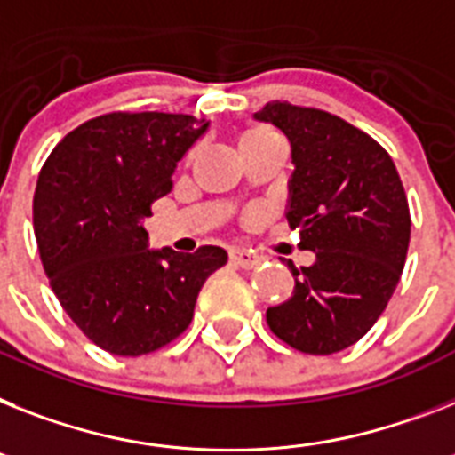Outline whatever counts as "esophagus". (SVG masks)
Masks as SVG:
<instances>
[{"label":"esophagus","mask_w":455,"mask_h":455,"mask_svg":"<svg viewBox=\"0 0 455 455\" xmlns=\"http://www.w3.org/2000/svg\"><path fill=\"white\" fill-rule=\"evenodd\" d=\"M230 262L236 265V267H243V269H253L260 265V258L251 251H232L230 253Z\"/></svg>","instance_id":"esophagus-1"}]
</instances>
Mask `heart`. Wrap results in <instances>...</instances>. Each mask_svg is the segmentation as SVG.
Returning <instances> with one entry per match:
<instances>
[{
    "mask_svg": "<svg viewBox=\"0 0 455 455\" xmlns=\"http://www.w3.org/2000/svg\"><path fill=\"white\" fill-rule=\"evenodd\" d=\"M272 144H283L281 137L267 125H253L242 134V153L255 151V148H265Z\"/></svg>",
    "mask_w": 455,
    "mask_h": 455,
    "instance_id": "heart-1",
    "label": "heart"
}]
</instances>
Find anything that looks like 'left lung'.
Segmentation results:
<instances>
[{
	"mask_svg": "<svg viewBox=\"0 0 455 455\" xmlns=\"http://www.w3.org/2000/svg\"><path fill=\"white\" fill-rule=\"evenodd\" d=\"M292 148L288 223L316 262L295 267V291L267 309V325L309 355L348 348L370 332L393 298L407 260L411 216L386 148L339 116L291 101L255 114Z\"/></svg>",
	"mask_w": 455,
	"mask_h": 455,
	"instance_id": "1",
	"label": "left lung"
}]
</instances>
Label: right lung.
<instances>
[{"instance_id": "add662e5", "label": "right lung", "mask_w": 455, "mask_h": 455, "mask_svg": "<svg viewBox=\"0 0 455 455\" xmlns=\"http://www.w3.org/2000/svg\"><path fill=\"white\" fill-rule=\"evenodd\" d=\"M209 123L186 114L111 111L60 141L34 190V235L55 298L92 344L146 355L183 335L220 246L148 251L144 219L172 190L176 163Z\"/></svg>"}]
</instances>
